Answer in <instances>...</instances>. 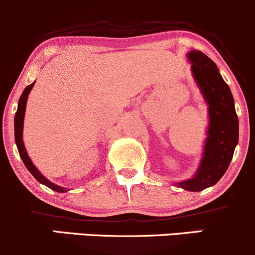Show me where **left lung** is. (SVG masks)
I'll list each match as a JSON object with an SVG mask.
<instances>
[{
	"label": "left lung",
	"instance_id": "obj_1",
	"mask_svg": "<svg viewBox=\"0 0 255 255\" xmlns=\"http://www.w3.org/2000/svg\"><path fill=\"white\" fill-rule=\"evenodd\" d=\"M191 71L208 105L209 125L203 156L192 178L175 183L187 191H202L220 180L229 168L239 142V117L234 97L217 65L201 50L187 54Z\"/></svg>",
	"mask_w": 255,
	"mask_h": 255
}]
</instances>
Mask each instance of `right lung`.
Here are the masks:
<instances>
[{
  "label": "right lung",
  "instance_id": "right-lung-1",
  "mask_svg": "<svg viewBox=\"0 0 255 255\" xmlns=\"http://www.w3.org/2000/svg\"><path fill=\"white\" fill-rule=\"evenodd\" d=\"M33 85H35V82H32L31 85H29V86L26 87V88L24 89L23 94H21V97L19 98L18 109H16L15 116H14V138H15L16 147H18L19 155H20L21 159H23L25 167H26L27 170H29V172L31 173L33 177H35L36 180L40 181L41 184H43V185L48 186L49 189L54 190V191H57V192H66V191H68V189H66V187H61L59 185H55V184H53L52 181H49L48 179L44 178L43 175L41 174L40 170H38L35 166H33L31 159H30L29 155H27L26 149H25V146H24L23 127H24L25 109H26L27 97H29V93H30V92H31Z\"/></svg>",
  "mask_w": 255,
  "mask_h": 255
}]
</instances>
